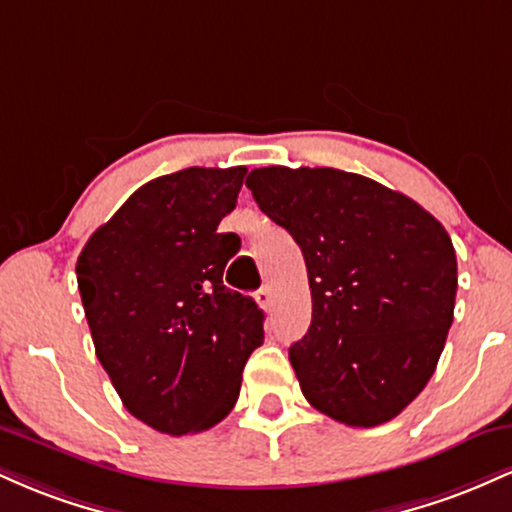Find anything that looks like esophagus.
Segmentation results:
<instances>
[{
  "label": "esophagus",
  "mask_w": 512,
  "mask_h": 512,
  "mask_svg": "<svg viewBox=\"0 0 512 512\" xmlns=\"http://www.w3.org/2000/svg\"><path fill=\"white\" fill-rule=\"evenodd\" d=\"M255 301L262 305V308H272V303H274V296H272V289H269V286H262L260 291L255 293Z\"/></svg>",
  "instance_id": "esophagus-1"
}]
</instances>
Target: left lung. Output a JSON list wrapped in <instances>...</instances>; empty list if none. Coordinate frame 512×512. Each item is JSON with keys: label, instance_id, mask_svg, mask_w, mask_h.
<instances>
[{"label": "left lung", "instance_id": "left-lung-1", "mask_svg": "<svg viewBox=\"0 0 512 512\" xmlns=\"http://www.w3.org/2000/svg\"><path fill=\"white\" fill-rule=\"evenodd\" d=\"M245 185L308 269L313 320L289 349L305 399L346 426L395 419L431 380L452 325L457 257L443 223L337 168H255Z\"/></svg>", "mask_w": 512, "mask_h": 512}]
</instances>
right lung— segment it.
Returning a JSON list of instances; mask_svg holds the SVG:
<instances>
[{"mask_svg":"<svg viewBox=\"0 0 512 512\" xmlns=\"http://www.w3.org/2000/svg\"><path fill=\"white\" fill-rule=\"evenodd\" d=\"M245 173L195 166L146 182L76 260L98 361L129 414L168 436L226 419L264 339L257 303L223 286L240 238L216 231Z\"/></svg>","mask_w":512,"mask_h":512,"instance_id":"right-lung-1","label":"right lung"}]
</instances>
